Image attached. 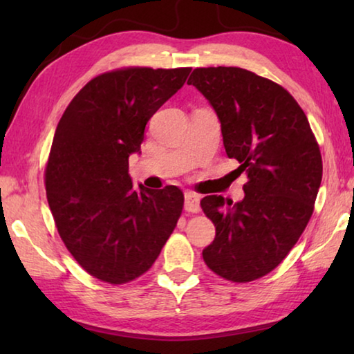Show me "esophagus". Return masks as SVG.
<instances>
[{
	"mask_svg": "<svg viewBox=\"0 0 354 354\" xmlns=\"http://www.w3.org/2000/svg\"><path fill=\"white\" fill-rule=\"evenodd\" d=\"M184 209L187 212H200L201 207H200V196L192 194V192H185L184 195Z\"/></svg>",
	"mask_w": 354,
	"mask_h": 354,
	"instance_id": "esophagus-1",
	"label": "esophagus"
}]
</instances>
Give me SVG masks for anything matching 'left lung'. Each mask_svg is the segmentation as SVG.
I'll use <instances>...</instances> for the list:
<instances>
[{
	"label": "left lung",
	"mask_w": 354,
	"mask_h": 354,
	"mask_svg": "<svg viewBox=\"0 0 354 354\" xmlns=\"http://www.w3.org/2000/svg\"><path fill=\"white\" fill-rule=\"evenodd\" d=\"M217 113L227 158L245 171L242 201L201 200L215 226L206 266L232 283L270 273L303 234L322 183V154L306 113L277 82L239 67L195 68L187 81Z\"/></svg>",
	"instance_id": "8db88e82"
}]
</instances>
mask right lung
<instances>
[{
    "instance_id": "add662e5",
    "label": "right lung",
    "mask_w": 354,
    "mask_h": 354,
    "mask_svg": "<svg viewBox=\"0 0 354 354\" xmlns=\"http://www.w3.org/2000/svg\"><path fill=\"white\" fill-rule=\"evenodd\" d=\"M192 68L133 67L88 81L71 100L53 139L46 198L59 236L76 262L104 283L145 273L183 212L176 185L133 187L129 156L145 127L184 86Z\"/></svg>"
}]
</instances>
